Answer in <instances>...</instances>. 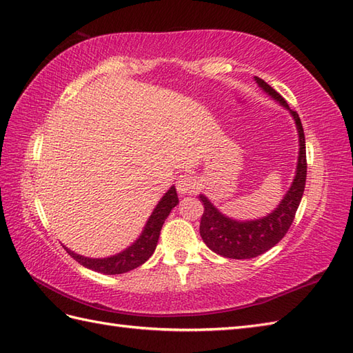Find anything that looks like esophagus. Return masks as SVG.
<instances>
[{"mask_svg": "<svg viewBox=\"0 0 353 353\" xmlns=\"http://www.w3.org/2000/svg\"><path fill=\"white\" fill-rule=\"evenodd\" d=\"M176 190L179 194H192L198 190V181L196 178L190 174L179 175L176 181Z\"/></svg>", "mask_w": 353, "mask_h": 353, "instance_id": "obj_1", "label": "esophagus"}]
</instances>
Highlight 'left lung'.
<instances>
[{
  "instance_id": "8db88e82",
  "label": "left lung",
  "mask_w": 353,
  "mask_h": 353,
  "mask_svg": "<svg viewBox=\"0 0 353 353\" xmlns=\"http://www.w3.org/2000/svg\"><path fill=\"white\" fill-rule=\"evenodd\" d=\"M265 95L283 105L292 114L296 123L297 137H299V152H297L296 172L293 183L288 187L287 193L275 210H272L263 217L250 219V221H240L223 214L205 194H199V201L203 205V214L201 217L199 232L203 243L216 252L217 255L232 260H249L264 252H268L276 243L283 239L290 225L293 223L294 214L299 207L305 179H307V155H305V136L299 119V114L288 107L287 101L270 85L258 77H254Z\"/></svg>"
}]
</instances>
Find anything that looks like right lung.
<instances>
[{
  "instance_id": "obj_1",
  "label": "right lung",
  "mask_w": 353,
  "mask_h": 353,
  "mask_svg": "<svg viewBox=\"0 0 353 353\" xmlns=\"http://www.w3.org/2000/svg\"><path fill=\"white\" fill-rule=\"evenodd\" d=\"M178 202L179 201L175 185H172L170 189L163 194L159 203H157L151 216L148 217L140 236L132 241L128 248H125L121 252H117L114 255L105 258H90L75 254L74 250H70L65 245L63 248L75 261L93 272L104 273V275H121V273H127L150 260V256L154 254V250L157 248L161 226L170 214L172 208L178 205Z\"/></svg>"
}]
</instances>
